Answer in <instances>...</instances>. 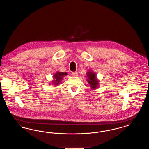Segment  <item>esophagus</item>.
Segmentation results:
<instances>
[{
    "mask_svg": "<svg viewBox=\"0 0 149 149\" xmlns=\"http://www.w3.org/2000/svg\"><path fill=\"white\" fill-rule=\"evenodd\" d=\"M72 75H73V76H75V77L77 76H78V73H77V72H72Z\"/></svg>",
    "mask_w": 149,
    "mask_h": 149,
    "instance_id": "1",
    "label": "esophagus"
}]
</instances>
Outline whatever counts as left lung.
Segmentation results:
<instances>
[{
  "instance_id": "8db88e82",
  "label": "left lung",
  "mask_w": 149,
  "mask_h": 149,
  "mask_svg": "<svg viewBox=\"0 0 149 149\" xmlns=\"http://www.w3.org/2000/svg\"><path fill=\"white\" fill-rule=\"evenodd\" d=\"M86 74L87 76L86 81L90 86V88L92 90H95L98 88L99 86V79H98L97 77L96 73L89 70L88 71Z\"/></svg>"
}]
</instances>
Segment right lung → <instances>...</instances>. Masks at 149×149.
<instances>
[{
    "mask_svg": "<svg viewBox=\"0 0 149 149\" xmlns=\"http://www.w3.org/2000/svg\"><path fill=\"white\" fill-rule=\"evenodd\" d=\"M67 75V73L66 72L57 71L53 76V80L51 81V84L54 85L55 86H58L61 82L63 77Z\"/></svg>",
    "mask_w": 149,
    "mask_h": 149,
    "instance_id": "right-lung-1",
    "label": "right lung"
}]
</instances>
